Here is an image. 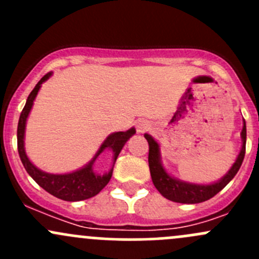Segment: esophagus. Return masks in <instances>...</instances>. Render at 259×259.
<instances>
[{"label":"esophagus","instance_id":"esophagus-1","mask_svg":"<svg viewBox=\"0 0 259 259\" xmlns=\"http://www.w3.org/2000/svg\"><path fill=\"white\" fill-rule=\"evenodd\" d=\"M150 129V124H149L148 120L140 119L137 121V130L138 133H145L146 130Z\"/></svg>","mask_w":259,"mask_h":259}]
</instances>
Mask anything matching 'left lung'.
Listing matches in <instances>:
<instances>
[{"label":"left lung","mask_w":259,"mask_h":259,"mask_svg":"<svg viewBox=\"0 0 259 259\" xmlns=\"http://www.w3.org/2000/svg\"><path fill=\"white\" fill-rule=\"evenodd\" d=\"M145 139L149 143V169H150L151 180L156 189L161 195L171 202L184 203V204H195L202 203L213 198L217 193L221 192L232 179L236 177L241 168L243 159L245 154V139H247V129H245V121H243V129L241 133L242 137V149L237 156L236 161L229 169L228 173L211 184H195V183H188L184 180H179L170 174L166 173L161 164L160 159V148L154 138L149 134H144Z\"/></svg>","instance_id":"left-lung-1"}]
</instances>
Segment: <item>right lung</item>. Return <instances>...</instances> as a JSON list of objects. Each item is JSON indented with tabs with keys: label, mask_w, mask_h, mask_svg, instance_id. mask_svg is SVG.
<instances>
[{
	"label": "right lung",
	"mask_w": 259,
	"mask_h": 259,
	"mask_svg": "<svg viewBox=\"0 0 259 259\" xmlns=\"http://www.w3.org/2000/svg\"><path fill=\"white\" fill-rule=\"evenodd\" d=\"M51 75L52 72H48L42 79L36 83L33 90L31 91L30 95H28L25 108H23L22 113L20 115V120H18L17 126L18 154H20L21 161H22L26 171H27V173L30 174L31 178L35 180L41 188H44L46 192L52 194L54 197L59 198V199L66 200V202H79V200L89 199V198L96 195L98 193H100V190L103 189L106 184H108L109 180L111 179V176H113L114 164L115 161H116L117 155L120 154L121 149L124 148L125 143L135 134V129L132 127V129L126 130V132H117L109 135V137L104 140L103 144L100 145L99 150L96 151L95 156H94L85 166H82V168L77 169V170L75 171H71V173L51 174L38 169L37 166H35L31 163L27 154H26L25 151L26 121H27V117L31 109H32L33 101H35L38 90H40L41 83L45 82L49 77H51ZM104 150H111L113 151V166L108 174L100 176L93 171L92 165L97 156Z\"/></svg>",
	"instance_id": "add662e5"
}]
</instances>
